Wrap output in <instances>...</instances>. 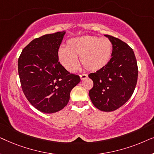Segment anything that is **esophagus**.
I'll return each mask as SVG.
<instances>
[{
	"instance_id": "1",
	"label": "esophagus",
	"mask_w": 154,
	"mask_h": 154,
	"mask_svg": "<svg viewBox=\"0 0 154 154\" xmlns=\"http://www.w3.org/2000/svg\"><path fill=\"white\" fill-rule=\"evenodd\" d=\"M80 78H81V80H84L88 78V74H85V73H83V74L80 75Z\"/></svg>"
}]
</instances>
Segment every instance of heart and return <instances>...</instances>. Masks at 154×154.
<instances>
[{
    "instance_id": "b5f03b06",
    "label": "heart",
    "mask_w": 154,
    "mask_h": 154,
    "mask_svg": "<svg viewBox=\"0 0 154 154\" xmlns=\"http://www.w3.org/2000/svg\"><path fill=\"white\" fill-rule=\"evenodd\" d=\"M113 46L106 38L94 35H82L67 41L66 47L60 46L59 60L69 72H74L79 66V59L83 66L90 71L100 70L111 60Z\"/></svg>"
}]
</instances>
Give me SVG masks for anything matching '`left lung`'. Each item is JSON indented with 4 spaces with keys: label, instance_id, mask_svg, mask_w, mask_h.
<instances>
[{
    "label": "left lung",
    "instance_id": "obj_1",
    "mask_svg": "<svg viewBox=\"0 0 154 154\" xmlns=\"http://www.w3.org/2000/svg\"><path fill=\"white\" fill-rule=\"evenodd\" d=\"M104 35L112 43L111 58L104 68L88 75L94 83L89 96L96 108L112 111L131 97L137 81L138 68L133 50L127 43Z\"/></svg>",
    "mask_w": 154,
    "mask_h": 154
}]
</instances>
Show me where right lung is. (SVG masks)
Segmentation results:
<instances>
[{
  "instance_id": "1",
  "label": "right lung",
  "mask_w": 154,
  "mask_h": 154,
  "mask_svg": "<svg viewBox=\"0 0 154 154\" xmlns=\"http://www.w3.org/2000/svg\"><path fill=\"white\" fill-rule=\"evenodd\" d=\"M66 31L46 34L31 41L18 60V73L24 95L31 104L45 113L62 110L71 90L81 81L59 62L58 50Z\"/></svg>"
}]
</instances>
